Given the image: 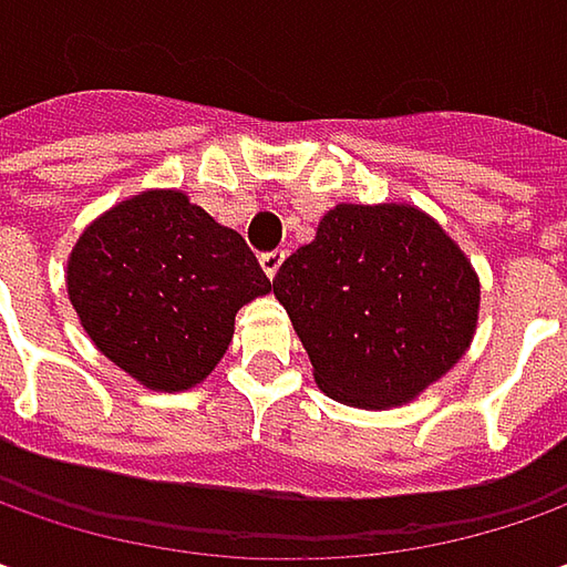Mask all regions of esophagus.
<instances>
[{
	"instance_id": "obj_1",
	"label": "esophagus",
	"mask_w": 567,
	"mask_h": 567,
	"mask_svg": "<svg viewBox=\"0 0 567 567\" xmlns=\"http://www.w3.org/2000/svg\"><path fill=\"white\" fill-rule=\"evenodd\" d=\"M284 258H287V251H284V249L265 251V255H261V268H265V274H268V277H274V274L280 271Z\"/></svg>"
}]
</instances>
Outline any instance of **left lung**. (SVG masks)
<instances>
[{
    "instance_id": "obj_1",
    "label": "left lung",
    "mask_w": 567,
    "mask_h": 567,
    "mask_svg": "<svg viewBox=\"0 0 567 567\" xmlns=\"http://www.w3.org/2000/svg\"><path fill=\"white\" fill-rule=\"evenodd\" d=\"M318 388L398 406L464 357L480 280L445 229L406 205H338L274 277Z\"/></svg>"
}]
</instances>
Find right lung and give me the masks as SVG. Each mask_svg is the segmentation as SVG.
<instances>
[{"label": "right lung", "mask_w": 567, "mask_h": 567, "mask_svg": "<svg viewBox=\"0 0 567 567\" xmlns=\"http://www.w3.org/2000/svg\"><path fill=\"white\" fill-rule=\"evenodd\" d=\"M271 290L246 239L183 192H144L81 233L69 299L103 357L157 391L220 362L236 312Z\"/></svg>", "instance_id": "1"}]
</instances>
